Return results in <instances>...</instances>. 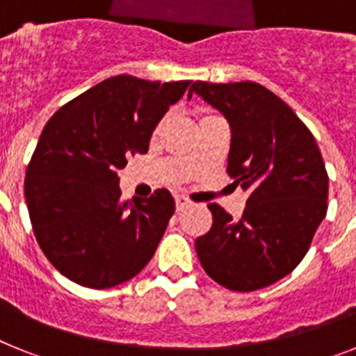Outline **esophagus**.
Segmentation results:
<instances>
[{"label": "esophagus", "mask_w": 356, "mask_h": 356, "mask_svg": "<svg viewBox=\"0 0 356 356\" xmlns=\"http://www.w3.org/2000/svg\"><path fill=\"white\" fill-rule=\"evenodd\" d=\"M175 201H176V210H178V212H181V210L188 209V207L193 205V203H191V201L184 196H176Z\"/></svg>", "instance_id": "34e87169"}]
</instances>
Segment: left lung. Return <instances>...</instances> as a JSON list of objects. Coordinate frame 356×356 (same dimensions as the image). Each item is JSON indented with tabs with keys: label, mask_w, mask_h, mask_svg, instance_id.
<instances>
[{
	"label": "left lung",
	"mask_w": 356,
	"mask_h": 356,
	"mask_svg": "<svg viewBox=\"0 0 356 356\" xmlns=\"http://www.w3.org/2000/svg\"><path fill=\"white\" fill-rule=\"evenodd\" d=\"M232 131L228 175L248 193L234 219L210 203L213 222L196 238L207 275L229 291L269 287L303 260L326 216L328 175L314 135L291 106L254 81H194Z\"/></svg>",
	"instance_id": "left-lung-1"
}]
</instances>
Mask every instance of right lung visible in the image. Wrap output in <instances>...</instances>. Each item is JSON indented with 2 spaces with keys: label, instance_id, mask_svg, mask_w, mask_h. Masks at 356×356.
Here are the masks:
<instances>
[{
  "label": "right lung",
  "instance_id": "1",
  "mask_svg": "<svg viewBox=\"0 0 356 356\" xmlns=\"http://www.w3.org/2000/svg\"><path fill=\"white\" fill-rule=\"evenodd\" d=\"M191 83L119 74L74 97L44 127L24 180L28 212L44 254L74 284L115 287L155 254L175 200L165 188L121 200L118 171L147 153L153 130Z\"/></svg>",
  "mask_w": 356,
  "mask_h": 356
}]
</instances>
